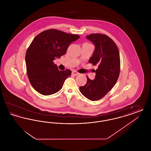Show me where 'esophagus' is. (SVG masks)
<instances>
[{
    "label": "esophagus",
    "instance_id": "obj_1",
    "mask_svg": "<svg viewBox=\"0 0 151 151\" xmlns=\"http://www.w3.org/2000/svg\"><path fill=\"white\" fill-rule=\"evenodd\" d=\"M72 74L75 76H77V75H79V73L76 71H72Z\"/></svg>",
    "mask_w": 151,
    "mask_h": 151
}]
</instances>
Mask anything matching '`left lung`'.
Listing matches in <instances>:
<instances>
[{"label": "left lung", "mask_w": 151, "mask_h": 151, "mask_svg": "<svg viewBox=\"0 0 151 151\" xmlns=\"http://www.w3.org/2000/svg\"><path fill=\"white\" fill-rule=\"evenodd\" d=\"M93 42L95 49L89 60V63L97 65L98 68L93 80L88 76L84 86H80V91L88 99L97 101L103 98L114 86L120 73V56L118 48L109 37L100 33L86 36Z\"/></svg>", "instance_id": "8db88e82"}]
</instances>
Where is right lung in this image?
I'll list each match as a JSON object with an SVG mask.
<instances>
[{
	"mask_svg": "<svg viewBox=\"0 0 151 151\" xmlns=\"http://www.w3.org/2000/svg\"><path fill=\"white\" fill-rule=\"evenodd\" d=\"M79 37L51 29L43 31L33 39L27 51L25 63L29 81L37 92L48 96L62 89L71 71H59L53 60L65 55L70 43Z\"/></svg>",
	"mask_w": 151,
	"mask_h": 151,
	"instance_id": "1",
	"label": "right lung"
}]
</instances>
